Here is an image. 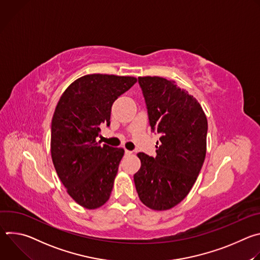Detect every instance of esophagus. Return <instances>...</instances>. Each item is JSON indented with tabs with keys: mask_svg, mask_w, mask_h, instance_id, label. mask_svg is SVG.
I'll return each mask as SVG.
<instances>
[{
	"mask_svg": "<svg viewBox=\"0 0 260 260\" xmlns=\"http://www.w3.org/2000/svg\"><path fill=\"white\" fill-rule=\"evenodd\" d=\"M124 153H125L126 155H129V154H132V151H129V150H124Z\"/></svg>",
	"mask_w": 260,
	"mask_h": 260,
	"instance_id": "obj_1",
	"label": "esophagus"
}]
</instances>
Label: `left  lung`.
Returning <instances> with one entry per match:
<instances>
[{"label": "left lung", "instance_id": "left-lung-1", "mask_svg": "<svg viewBox=\"0 0 260 260\" xmlns=\"http://www.w3.org/2000/svg\"><path fill=\"white\" fill-rule=\"evenodd\" d=\"M152 132L160 135L156 156L138 153L134 175L141 202L152 210H169L186 197L203 167L208 121L200 103L174 81L139 77Z\"/></svg>", "mask_w": 260, "mask_h": 260}]
</instances>
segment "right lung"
Listing matches in <instances>:
<instances>
[{
	"mask_svg": "<svg viewBox=\"0 0 260 260\" xmlns=\"http://www.w3.org/2000/svg\"><path fill=\"white\" fill-rule=\"evenodd\" d=\"M137 78L91 74L74 81L60 96L51 121V157L70 197L86 209L110 198L122 148L96 141L110 125L111 108Z\"/></svg>",
	"mask_w": 260,
	"mask_h": 260,
	"instance_id": "add662e5",
	"label": "right lung"
}]
</instances>
